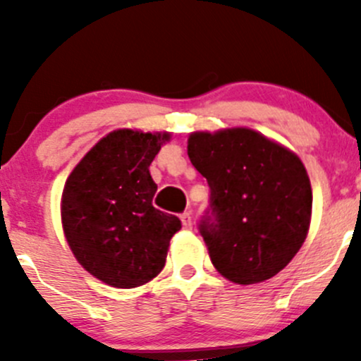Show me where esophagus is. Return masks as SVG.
Returning a JSON list of instances; mask_svg holds the SVG:
<instances>
[{
  "label": "esophagus",
  "instance_id": "34e87169",
  "mask_svg": "<svg viewBox=\"0 0 361 361\" xmlns=\"http://www.w3.org/2000/svg\"><path fill=\"white\" fill-rule=\"evenodd\" d=\"M180 220H181V225H183L185 228H192V216H190V213H181Z\"/></svg>",
  "mask_w": 361,
  "mask_h": 361
}]
</instances>
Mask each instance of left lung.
I'll list each match as a JSON object with an SVG mask.
<instances>
[{
  "label": "left lung",
  "instance_id": "8db88e82",
  "mask_svg": "<svg viewBox=\"0 0 361 361\" xmlns=\"http://www.w3.org/2000/svg\"><path fill=\"white\" fill-rule=\"evenodd\" d=\"M188 157L209 185L197 228L218 272L253 285L285 269L311 221V183L300 159L251 129L194 133Z\"/></svg>",
  "mask_w": 361,
  "mask_h": 361
}]
</instances>
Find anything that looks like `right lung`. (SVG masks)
Segmentation results:
<instances>
[{
    "label": "right lung",
    "mask_w": 361,
    "mask_h": 361,
    "mask_svg": "<svg viewBox=\"0 0 361 361\" xmlns=\"http://www.w3.org/2000/svg\"><path fill=\"white\" fill-rule=\"evenodd\" d=\"M167 134L115 130L69 174L61 216L85 271L115 288H136L162 271L180 218L154 207L152 160Z\"/></svg>",
    "instance_id": "right-lung-1"
}]
</instances>
